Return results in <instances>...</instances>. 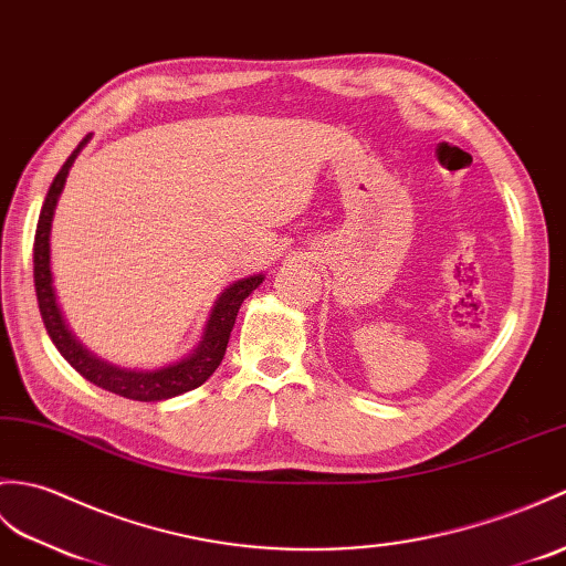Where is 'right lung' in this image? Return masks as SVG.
<instances>
[{"label": "right lung", "mask_w": 566, "mask_h": 566, "mask_svg": "<svg viewBox=\"0 0 566 566\" xmlns=\"http://www.w3.org/2000/svg\"><path fill=\"white\" fill-rule=\"evenodd\" d=\"M86 142L88 137L78 144L70 159L60 168V174L55 176V180H52V186L45 195L41 217H38L35 241H33V282H35L38 308H41L45 331L52 339V345H55L62 357L94 386L111 390L115 396H123L127 400H142V402L176 398L180 392H188L197 386H202L205 380L217 371L223 354H227L229 337L243 298L251 294L253 289H258V284L265 277H262V274H255V277L239 280L219 296L217 306L212 308V315H209L207 321L200 347H197L186 359L164 366V369H156V371H133V369H120V366H113L108 361H101L98 357H94V354L76 343L74 335L70 333V327L64 325V318L55 301V292H52V274H50L52 214H55L57 197L64 188V180H67V174L76 159V154L82 151Z\"/></svg>", "instance_id": "add662e5"}]
</instances>
